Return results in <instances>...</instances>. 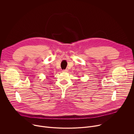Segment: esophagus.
Listing matches in <instances>:
<instances>
[{"mask_svg":"<svg viewBox=\"0 0 134 134\" xmlns=\"http://www.w3.org/2000/svg\"><path fill=\"white\" fill-rule=\"evenodd\" d=\"M63 72H68V70L67 69H64L63 70Z\"/></svg>","mask_w":134,"mask_h":134,"instance_id":"1","label":"esophagus"}]
</instances>
